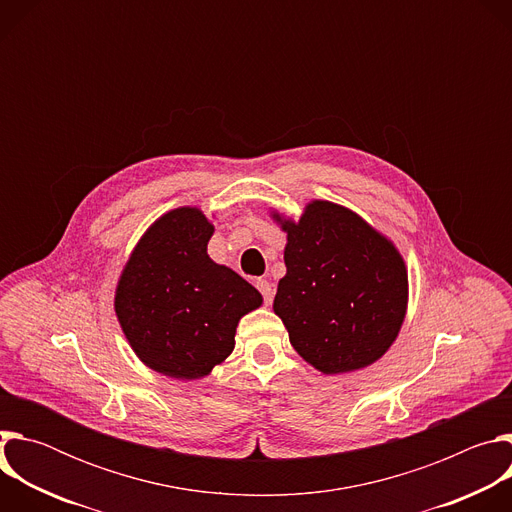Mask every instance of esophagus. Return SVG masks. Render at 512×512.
I'll list each match as a JSON object with an SVG mask.
<instances>
[{"label":"esophagus","instance_id":"esophagus-1","mask_svg":"<svg viewBox=\"0 0 512 512\" xmlns=\"http://www.w3.org/2000/svg\"><path fill=\"white\" fill-rule=\"evenodd\" d=\"M257 289L261 291L263 302L269 306L273 302V285L267 279H257Z\"/></svg>","mask_w":512,"mask_h":512}]
</instances>
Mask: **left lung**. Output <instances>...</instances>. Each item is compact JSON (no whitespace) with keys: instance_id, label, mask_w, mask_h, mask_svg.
Segmentation results:
<instances>
[{"instance_id":"obj_1","label":"left lung","mask_w":512,"mask_h":512,"mask_svg":"<svg viewBox=\"0 0 512 512\" xmlns=\"http://www.w3.org/2000/svg\"><path fill=\"white\" fill-rule=\"evenodd\" d=\"M283 231L287 271L273 310L291 346L326 375L381 358L405 318L407 273L397 249L354 212L322 200Z\"/></svg>"}]
</instances>
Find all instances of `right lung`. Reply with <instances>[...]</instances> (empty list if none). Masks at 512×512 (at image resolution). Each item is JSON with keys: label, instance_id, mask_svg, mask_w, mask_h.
I'll list each match as a JSON object with an SVG mask.
<instances>
[{"label": "right lung", "instance_id": "obj_1", "mask_svg": "<svg viewBox=\"0 0 512 512\" xmlns=\"http://www.w3.org/2000/svg\"><path fill=\"white\" fill-rule=\"evenodd\" d=\"M212 225L196 208L164 214L119 279L115 312L135 354L172 379H200L235 348V330L261 294L206 255Z\"/></svg>", "mask_w": 512, "mask_h": 512}]
</instances>
